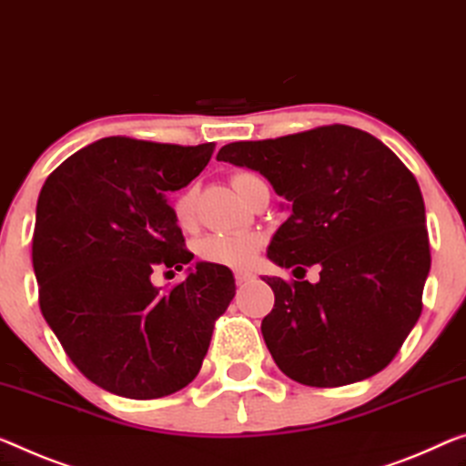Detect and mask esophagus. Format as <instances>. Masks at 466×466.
<instances>
[{
	"mask_svg": "<svg viewBox=\"0 0 466 466\" xmlns=\"http://www.w3.org/2000/svg\"><path fill=\"white\" fill-rule=\"evenodd\" d=\"M254 279L252 273H248V270H235V281H238V285H246Z\"/></svg>",
	"mask_w": 466,
	"mask_h": 466,
	"instance_id": "34e87169",
	"label": "esophagus"
}]
</instances>
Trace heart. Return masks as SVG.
Returning <instances> with one entry per match:
<instances>
[{"label":"heart","mask_w":466,"mask_h":466,"mask_svg":"<svg viewBox=\"0 0 466 466\" xmlns=\"http://www.w3.org/2000/svg\"><path fill=\"white\" fill-rule=\"evenodd\" d=\"M256 175L246 173H235L231 183L235 191L243 193V189L248 185H252L256 181ZM173 214L175 220L183 228H187L193 225L196 220V187L189 185L177 193V198L173 199ZM262 248V238L256 233H246V231H233V233H212L208 238H204L198 243V252L204 260L214 262V264H223V267H248L256 260L258 252Z\"/></svg>","instance_id":"b5f03b06"}]
</instances>
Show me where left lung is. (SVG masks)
I'll return each mask as SVG.
<instances>
[{
  "label": "left lung",
  "mask_w": 466,
  "mask_h": 466,
  "mask_svg": "<svg viewBox=\"0 0 466 466\" xmlns=\"http://www.w3.org/2000/svg\"><path fill=\"white\" fill-rule=\"evenodd\" d=\"M217 160L258 170L288 199L270 260L304 273L320 267L317 283L264 279L275 308L260 329L277 367L310 388L388 367L420 317L431 267L423 196L402 160L346 125L235 141Z\"/></svg>",
  "instance_id": "8db88e82"
}]
</instances>
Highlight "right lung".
Returning <instances> with one entry per match:
<instances>
[{"label":"right lung","instance_id":"right-lung-1","mask_svg":"<svg viewBox=\"0 0 466 466\" xmlns=\"http://www.w3.org/2000/svg\"><path fill=\"white\" fill-rule=\"evenodd\" d=\"M212 152L214 143L106 137L41 187L33 235L41 312L75 367L106 391L152 400L183 390L231 304L235 279L223 264L198 262L170 291L152 283L193 260L167 196L202 173Z\"/></svg>","mask_w":466,"mask_h":466}]
</instances>
